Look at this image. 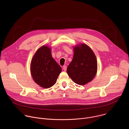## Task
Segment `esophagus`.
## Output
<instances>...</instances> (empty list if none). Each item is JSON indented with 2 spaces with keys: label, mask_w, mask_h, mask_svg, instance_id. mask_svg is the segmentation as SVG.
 Listing matches in <instances>:
<instances>
[{
  "label": "esophagus",
  "mask_w": 129,
  "mask_h": 129,
  "mask_svg": "<svg viewBox=\"0 0 129 129\" xmlns=\"http://www.w3.org/2000/svg\"><path fill=\"white\" fill-rule=\"evenodd\" d=\"M63 70H64V71H66V69H67V66H66V65L63 66Z\"/></svg>",
  "instance_id": "esophagus-1"
}]
</instances>
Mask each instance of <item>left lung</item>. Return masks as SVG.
<instances>
[{"label":"left lung","instance_id":"8db88e82","mask_svg":"<svg viewBox=\"0 0 129 129\" xmlns=\"http://www.w3.org/2000/svg\"><path fill=\"white\" fill-rule=\"evenodd\" d=\"M73 49V58L67 68V73L73 82L84 85L91 82L96 75V58L93 51L86 44H80Z\"/></svg>","mask_w":129,"mask_h":129}]
</instances>
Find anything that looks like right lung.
Listing matches in <instances>:
<instances>
[{
  "instance_id": "add662e5",
  "label": "right lung",
  "mask_w": 129,
  "mask_h": 129,
  "mask_svg": "<svg viewBox=\"0 0 129 129\" xmlns=\"http://www.w3.org/2000/svg\"><path fill=\"white\" fill-rule=\"evenodd\" d=\"M61 71V67L51 56L50 48L43 46L36 51L31 61L30 71L38 85L44 88L52 87Z\"/></svg>"
}]
</instances>
